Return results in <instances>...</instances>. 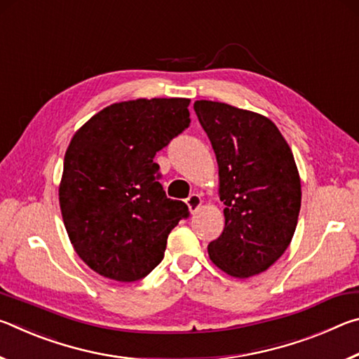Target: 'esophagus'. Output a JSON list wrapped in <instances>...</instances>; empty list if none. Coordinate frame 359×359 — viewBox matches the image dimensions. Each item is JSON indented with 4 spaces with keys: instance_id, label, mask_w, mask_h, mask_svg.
Wrapping results in <instances>:
<instances>
[{
    "instance_id": "34e87169",
    "label": "esophagus",
    "mask_w": 359,
    "mask_h": 359,
    "mask_svg": "<svg viewBox=\"0 0 359 359\" xmlns=\"http://www.w3.org/2000/svg\"><path fill=\"white\" fill-rule=\"evenodd\" d=\"M201 204H203V199L196 193H193L187 198V205H188V209H190L191 214H196L199 208H201Z\"/></svg>"
}]
</instances>
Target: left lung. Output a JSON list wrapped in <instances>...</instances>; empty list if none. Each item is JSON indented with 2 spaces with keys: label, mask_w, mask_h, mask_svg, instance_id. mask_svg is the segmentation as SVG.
<instances>
[{
  "label": "left lung",
  "mask_w": 359,
  "mask_h": 359,
  "mask_svg": "<svg viewBox=\"0 0 359 359\" xmlns=\"http://www.w3.org/2000/svg\"><path fill=\"white\" fill-rule=\"evenodd\" d=\"M194 112L218 163L224 228L208 250L212 263L239 278L271 267L293 239L301 180L293 151L269 118L217 101Z\"/></svg>",
  "instance_id": "1"
}]
</instances>
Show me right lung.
I'll list each match as a JSON object with an SVG mask.
<instances>
[{"label": "right lung", "mask_w": 359, "mask_h": 359, "mask_svg": "<svg viewBox=\"0 0 359 359\" xmlns=\"http://www.w3.org/2000/svg\"><path fill=\"white\" fill-rule=\"evenodd\" d=\"M190 100L117 102L93 115L65 155L60 208L79 257L100 276L136 282L165 257L168 236L190 215L169 199L154 161L190 126Z\"/></svg>", "instance_id": "1"}]
</instances>
